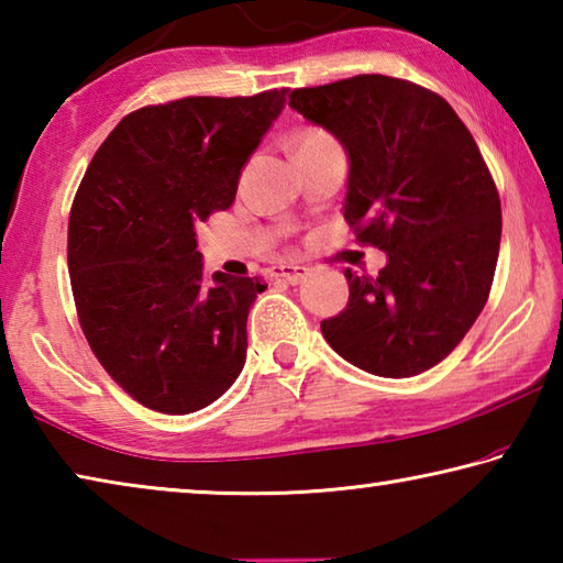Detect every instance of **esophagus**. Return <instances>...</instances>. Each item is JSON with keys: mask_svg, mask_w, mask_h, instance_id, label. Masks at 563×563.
<instances>
[{"mask_svg": "<svg viewBox=\"0 0 563 563\" xmlns=\"http://www.w3.org/2000/svg\"><path fill=\"white\" fill-rule=\"evenodd\" d=\"M273 278H280L290 285H298L300 280H305V275H308V268L300 263H280V265H273L271 268Z\"/></svg>", "mask_w": 563, "mask_h": 563, "instance_id": "obj_1", "label": "esophagus"}]
</instances>
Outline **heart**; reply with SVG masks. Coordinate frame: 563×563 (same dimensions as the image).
Segmentation results:
<instances>
[{
	"mask_svg": "<svg viewBox=\"0 0 563 563\" xmlns=\"http://www.w3.org/2000/svg\"><path fill=\"white\" fill-rule=\"evenodd\" d=\"M322 136H328V133H322V131H318V129H308L300 136V144H305V141H316V139H322Z\"/></svg>",
	"mask_w": 563,
	"mask_h": 563,
	"instance_id": "obj_1",
	"label": "heart"
}]
</instances>
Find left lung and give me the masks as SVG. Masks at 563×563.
Returning a JSON list of instances; mask_svg holds the SVG:
<instances>
[{
  "instance_id": "1",
  "label": "left lung",
  "mask_w": 563,
  "mask_h": 563,
  "mask_svg": "<svg viewBox=\"0 0 563 563\" xmlns=\"http://www.w3.org/2000/svg\"><path fill=\"white\" fill-rule=\"evenodd\" d=\"M290 107L345 146V221L387 253L377 275L347 268L322 335L365 373H424L470 332L497 271L501 203L476 141L440 93L395 76L292 89Z\"/></svg>"
}]
</instances>
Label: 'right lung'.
Masks as SVG:
<instances>
[{
    "label": "right lung",
    "instance_id": "obj_1",
    "mask_svg": "<svg viewBox=\"0 0 563 563\" xmlns=\"http://www.w3.org/2000/svg\"><path fill=\"white\" fill-rule=\"evenodd\" d=\"M285 91L131 111L76 190L66 261L79 325L113 383L156 412L208 407L245 365L247 310L265 283L208 278L196 228L233 206Z\"/></svg>",
    "mask_w": 563,
    "mask_h": 563
}]
</instances>
